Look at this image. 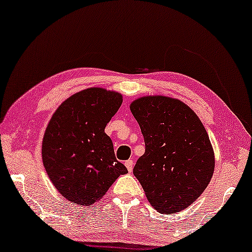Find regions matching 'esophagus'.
Instances as JSON below:
<instances>
[{
	"instance_id": "1",
	"label": "esophagus",
	"mask_w": 252,
	"mask_h": 252,
	"mask_svg": "<svg viewBox=\"0 0 252 252\" xmlns=\"http://www.w3.org/2000/svg\"><path fill=\"white\" fill-rule=\"evenodd\" d=\"M126 168H127V171L129 172H131L132 171V167H133V160L132 159H127V160H126Z\"/></svg>"
}]
</instances>
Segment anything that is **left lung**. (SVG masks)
Returning a JSON list of instances; mask_svg holds the SVG:
<instances>
[{"label": "left lung", "mask_w": 252, "mask_h": 252, "mask_svg": "<svg viewBox=\"0 0 252 252\" xmlns=\"http://www.w3.org/2000/svg\"><path fill=\"white\" fill-rule=\"evenodd\" d=\"M145 140L133 174L152 206L174 214L192 204L213 176L215 160L208 134L185 103L148 96L131 104Z\"/></svg>", "instance_id": "left-lung-1"}]
</instances>
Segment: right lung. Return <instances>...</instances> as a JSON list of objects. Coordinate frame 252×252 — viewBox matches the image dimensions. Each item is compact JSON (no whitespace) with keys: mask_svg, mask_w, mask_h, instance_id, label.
Listing matches in <instances>:
<instances>
[{"mask_svg":"<svg viewBox=\"0 0 252 252\" xmlns=\"http://www.w3.org/2000/svg\"><path fill=\"white\" fill-rule=\"evenodd\" d=\"M121 104L118 93L88 88L67 98L52 116L43 139V163L69 201L95 204L120 175L127 173L104 132Z\"/></svg>","mask_w":252,"mask_h":252,"instance_id":"obj_1","label":"right lung"}]
</instances>
